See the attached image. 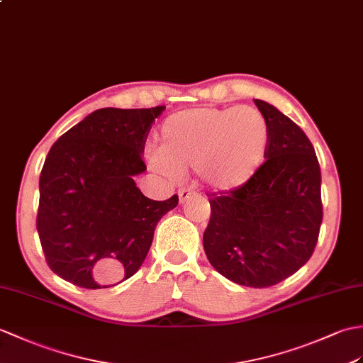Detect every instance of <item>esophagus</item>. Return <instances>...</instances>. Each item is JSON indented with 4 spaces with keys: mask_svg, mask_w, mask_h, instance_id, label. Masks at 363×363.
I'll use <instances>...</instances> for the list:
<instances>
[{
    "mask_svg": "<svg viewBox=\"0 0 363 363\" xmlns=\"http://www.w3.org/2000/svg\"><path fill=\"white\" fill-rule=\"evenodd\" d=\"M178 195H179V201H181V202H185L187 199H190L193 195H195V190H191V189H181V190L178 191Z\"/></svg>",
    "mask_w": 363,
    "mask_h": 363,
    "instance_id": "esophagus-1",
    "label": "esophagus"
}]
</instances>
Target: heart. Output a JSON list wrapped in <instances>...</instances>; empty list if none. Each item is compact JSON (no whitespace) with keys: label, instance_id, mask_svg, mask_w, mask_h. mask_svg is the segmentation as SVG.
Wrapping results in <instances>:
<instances>
[{"label":"heart","instance_id":"obj_1","mask_svg":"<svg viewBox=\"0 0 363 363\" xmlns=\"http://www.w3.org/2000/svg\"><path fill=\"white\" fill-rule=\"evenodd\" d=\"M267 147L269 125L257 108L198 106L162 123L150 162L165 174L202 172L213 189L235 190L254 178Z\"/></svg>","mask_w":363,"mask_h":363}]
</instances>
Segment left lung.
<instances>
[{"mask_svg":"<svg viewBox=\"0 0 363 363\" xmlns=\"http://www.w3.org/2000/svg\"><path fill=\"white\" fill-rule=\"evenodd\" d=\"M269 125L266 161L247 184L208 198L206 255L218 272L269 288L314 254L323 220L322 174L313 143L288 116L254 100Z\"/></svg>","mask_w":363,"mask_h":363,"instance_id":"8db88e82","label":"left lung"}]
</instances>
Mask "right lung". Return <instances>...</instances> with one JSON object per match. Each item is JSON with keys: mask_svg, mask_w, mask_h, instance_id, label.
<instances>
[{"mask_svg": "<svg viewBox=\"0 0 363 363\" xmlns=\"http://www.w3.org/2000/svg\"><path fill=\"white\" fill-rule=\"evenodd\" d=\"M165 106L97 109L58 138L40 174L37 230L46 263L86 289L136 274L156 224L178 195L153 201L133 176L147 170L143 147Z\"/></svg>", "mask_w": 363, "mask_h": 363, "instance_id": "add662e5", "label": "right lung"}]
</instances>
